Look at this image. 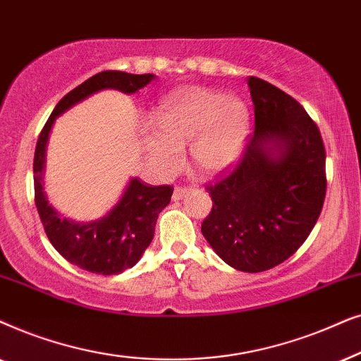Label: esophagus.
Here are the masks:
<instances>
[{"label": "esophagus", "instance_id": "34e87169", "mask_svg": "<svg viewBox=\"0 0 361 361\" xmlns=\"http://www.w3.org/2000/svg\"><path fill=\"white\" fill-rule=\"evenodd\" d=\"M188 193V188H185V186H176L175 190H173V201H178V200H181L183 198V196Z\"/></svg>", "mask_w": 361, "mask_h": 361}]
</instances>
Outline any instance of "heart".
<instances>
[{
  "label": "heart",
  "mask_w": 361,
  "mask_h": 361,
  "mask_svg": "<svg viewBox=\"0 0 361 361\" xmlns=\"http://www.w3.org/2000/svg\"><path fill=\"white\" fill-rule=\"evenodd\" d=\"M249 128V110L236 95L190 87L163 100L140 140L150 165L163 176L180 170L188 143L201 173L221 175L241 158Z\"/></svg>",
  "instance_id": "b5f03b06"
}]
</instances>
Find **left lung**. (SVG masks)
<instances>
[{
  "label": "left lung",
  "mask_w": 361,
  "mask_h": 361,
  "mask_svg": "<svg viewBox=\"0 0 361 361\" xmlns=\"http://www.w3.org/2000/svg\"><path fill=\"white\" fill-rule=\"evenodd\" d=\"M254 135L236 170L208 186L213 209L201 233L214 252L243 272L289 259L324 206L325 147L305 109L276 85L249 77Z\"/></svg>",
  "instance_id": "obj_1"
}]
</instances>
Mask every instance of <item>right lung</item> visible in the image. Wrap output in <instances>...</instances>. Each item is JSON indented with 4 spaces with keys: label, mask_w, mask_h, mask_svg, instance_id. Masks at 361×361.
I'll return each mask as SVG.
<instances>
[{
    "label": "right lung",
    "mask_w": 361,
    "mask_h": 361,
    "mask_svg": "<svg viewBox=\"0 0 361 361\" xmlns=\"http://www.w3.org/2000/svg\"><path fill=\"white\" fill-rule=\"evenodd\" d=\"M155 79L153 74H127L120 71L99 72L64 95L42 128L35 152V201L41 223L52 246L62 257L84 271L114 276L135 266L150 246L158 214L168 206L173 188L168 185L148 186L138 178L128 181L117 204L102 218L80 223L64 218L49 204L42 186L46 145L56 118L105 89L135 94Z\"/></svg>",
    "instance_id": "add662e5"
}]
</instances>
